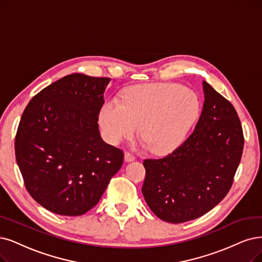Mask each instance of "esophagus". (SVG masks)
<instances>
[{"instance_id":"1","label":"esophagus","mask_w":262,"mask_h":262,"mask_svg":"<svg viewBox=\"0 0 262 262\" xmlns=\"http://www.w3.org/2000/svg\"><path fill=\"white\" fill-rule=\"evenodd\" d=\"M135 158L132 153H129V152H125V154H124V160H125V162H133V161H135Z\"/></svg>"}]
</instances>
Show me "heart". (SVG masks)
I'll return each mask as SVG.
<instances>
[{"mask_svg": "<svg viewBox=\"0 0 262 262\" xmlns=\"http://www.w3.org/2000/svg\"><path fill=\"white\" fill-rule=\"evenodd\" d=\"M200 113L194 92L178 84H146L130 87L118 99L100 108L99 124L111 143L140 135L156 154H168L186 140Z\"/></svg>", "mask_w": 262, "mask_h": 262, "instance_id": "1", "label": "heart"}]
</instances>
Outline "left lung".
I'll return each mask as SVG.
<instances>
[{
	"mask_svg": "<svg viewBox=\"0 0 262 262\" xmlns=\"http://www.w3.org/2000/svg\"><path fill=\"white\" fill-rule=\"evenodd\" d=\"M195 129L162 159L144 160L142 194L160 219L181 224L214 208L228 194L241 162L244 136L234 106L205 81Z\"/></svg>",
	"mask_w": 262,
	"mask_h": 262,
	"instance_id": "1",
	"label": "left lung"
}]
</instances>
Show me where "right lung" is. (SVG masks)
<instances>
[{
    "label": "right lung",
    "instance_id": "right-lung-1",
    "mask_svg": "<svg viewBox=\"0 0 262 262\" xmlns=\"http://www.w3.org/2000/svg\"><path fill=\"white\" fill-rule=\"evenodd\" d=\"M109 77L63 76L26 106L15 138L25 186L38 204L80 216L99 202L123 164V151L105 143L98 115Z\"/></svg>",
    "mask_w": 262,
    "mask_h": 262
}]
</instances>
